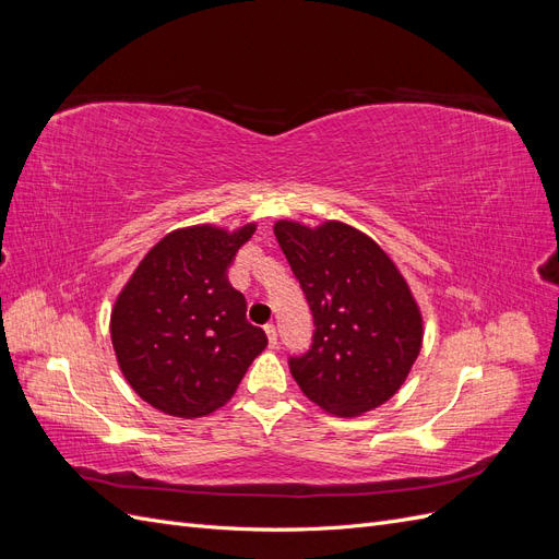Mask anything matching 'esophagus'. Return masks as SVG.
<instances>
[{"instance_id": "obj_1", "label": "esophagus", "mask_w": 559, "mask_h": 559, "mask_svg": "<svg viewBox=\"0 0 559 559\" xmlns=\"http://www.w3.org/2000/svg\"><path fill=\"white\" fill-rule=\"evenodd\" d=\"M265 333H267V343H270V347H277L280 335H277L275 324H265Z\"/></svg>"}]
</instances>
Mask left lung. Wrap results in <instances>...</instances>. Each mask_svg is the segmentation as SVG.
I'll return each mask as SVG.
<instances>
[{
    "mask_svg": "<svg viewBox=\"0 0 559 559\" xmlns=\"http://www.w3.org/2000/svg\"><path fill=\"white\" fill-rule=\"evenodd\" d=\"M275 238L312 312V343L292 376L321 408L354 417L408 378L421 347L417 302L386 253L357 228L277 222Z\"/></svg>",
    "mask_w": 559,
    "mask_h": 559,
    "instance_id": "obj_1",
    "label": "left lung"
}]
</instances>
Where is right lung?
Instances as JSON below:
<instances>
[{"instance_id": "obj_1", "label": "right lung", "mask_w": 559, "mask_h": 559, "mask_svg": "<svg viewBox=\"0 0 559 559\" xmlns=\"http://www.w3.org/2000/svg\"><path fill=\"white\" fill-rule=\"evenodd\" d=\"M257 226L175 230L151 249L118 296L111 343L130 386L175 417L207 415L265 349L228 270Z\"/></svg>"}]
</instances>
